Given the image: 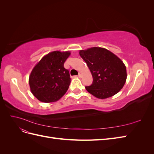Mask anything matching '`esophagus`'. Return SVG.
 Wrapping results in <instances>:
<instances>
[{
	"label": "esophagus",
	"instance_id": "esophagus-1",
	"mask_svg": "<svg viewBox=\"0 0 154 154\" xmlns=\"http://www.w3.org/2000/svg\"><path fill=\"white\" fill-rule=\"evenodd\" d=\"M78 77H80V78L82 77V72H80L78 73Z\"/></svg>",
	"mask_w": 154,
	"mask_h": 154
}]
</instances>
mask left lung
<instances>
[{
  "mask_svg": "<svg viewBox=\"0 0 154 154\" xmlns=\"http://www.w3.org/2000/svg\"><path fill=\"white\" fill-rule=\"evenodd\" d=\"M80 55L92 75V84L85 87L91 94L105 99L117 94L123 88L127 80V70L117 56L101 48L81 50Z\"/></svg>",
  "mask_w": 154,
  "mask_h": 154,
  "instance_id": "8db88e82",
  "label": "left lung"
}]
</instances>
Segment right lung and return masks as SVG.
Returning <instances> with one entry per match:
<instances>
[{
    "instance_id": "1",
    "label": "right lung",
    "mask_w": 154,
    "mask_h": 154,
    "mask_svg": "<svg viewBox=\"0 0 154 154\" xmlns=\"http://www.w3.org/2000/svg\"><path fill=\"white\" fill-rule=\"evenodd\" d=\"M70 54L68 51H53L42 58L32 69L29 86L32 94L40 101L54 102L66 94L71 79L63 64Z\"/></svg>"
}]
</instances>
